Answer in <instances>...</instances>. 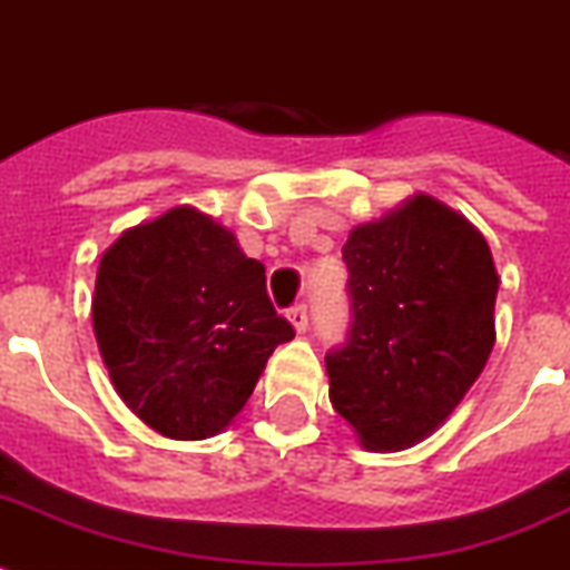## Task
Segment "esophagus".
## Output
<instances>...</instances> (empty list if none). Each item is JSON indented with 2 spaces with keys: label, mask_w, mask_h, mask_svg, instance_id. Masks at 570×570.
<instances>
[{
  "label": "esophagus",
  "mask_w": 570,
  "mask_h": 570,
  "mask_svg": "<svg viewBox=\"0 0 570 570\" xmlns=\"http://www.w3.org/2000/svg\"><path fill=\"white\" fill-rule=\"evenodd\" d=\"M288 320H291V326H294L296 332H305V328H308V308H305V303L291 305Z\"/></svg>",
  "instance_id": "esophagus-1"
}]
</instances>
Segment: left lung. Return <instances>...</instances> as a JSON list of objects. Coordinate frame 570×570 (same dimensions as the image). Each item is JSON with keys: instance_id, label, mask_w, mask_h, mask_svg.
I'll return each instance as SVG.
<instances>
[{"instance_id": "left-lung-1", "label": "left lung", "mask_w": 570, "mask_h": 570, "mask_svg": "<svg viewBox=\"0 0 570 570\" xmlns=\"http://www.w3.org/2000/svg\"><path fill=\"white\" fill-rule=\"evenodd\" d=\"M352 323L326 355L328 399L373 451L420 443L483 373L498 274L478 229L428 195L343 244Z\"/></svg>"}]
</instances>
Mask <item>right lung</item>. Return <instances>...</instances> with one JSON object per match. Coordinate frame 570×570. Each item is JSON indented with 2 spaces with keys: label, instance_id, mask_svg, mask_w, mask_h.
Wrapping results in <instances>:
<instances>
[{
  "label": "right lung",
  "instance_id": "right-lung-1",
  "mask_svg": "<svg viewBox=\"0 0 570 570\" xmlns=\"http://www.w3.org/2000/svg\"><path fill=\"white\" fill-rule=\"evenodd\" d=\"M92 326L119 396L171 440L224 431L294 337L265 265L191 206L127 229L101 256Z\"/></svg>",
  "mask_w": 570,
  "mask_h": 570
}]
</instances>
